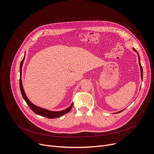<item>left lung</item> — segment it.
<instances>
[{"label":"left lung","mask_w":154,"mask_h":154,"mask_svg":"<svg viewBox=\"0 0 154 154\" xmlns=\"http://www.w3.org/2000/svg\"><path fill=\"white\" fill-rule=\"evenodd\" d=\"M133 49H134V51L137 52L136 49H135L134 48ZM137 54H138V58H139V64H140V69H141V79H143V68H142L141 65V63H140V57L139 54H138V52H137ZM122 112V111H121V112H118V113H120V112Z\"/></svg>","instance_id":"8db88e82"}]
</instances>
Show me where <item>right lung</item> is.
Masks as SVG:
<instances>
[{"label":"right lung","instance_id":"right-lung-1","mask_svg":"<svg viewBox=\"0 0 154 154\" xmlns=\"http://www.w3.org/2000/svg\"><path fill=\"white\" fill-rule=\"evenodd\" d=\"M25 59V55L24 58L23 59V60L21 61L20 64V80H19V86H20V92L22 94V96H23L24 99L25 100V101L26 102V103H27V105H29V106L30 108V109L32 110L35 113L36 115L46 117L47 118L49 119H54V118H57L59 117L62 116L63 115L68 113L70 110L72 108V106H73V103L70 106H69L68 108H66L63 111H60V112H52V111H49L48 110L46 109L45 108H42L41 107L37 106L35 105H34L33 103H32L27 98L24 90L23 88V84H22V80H21V75H22V67H23V62L24 61Z\"/></svg>","mask_w":154,"mask_h":154}]
</instances>
